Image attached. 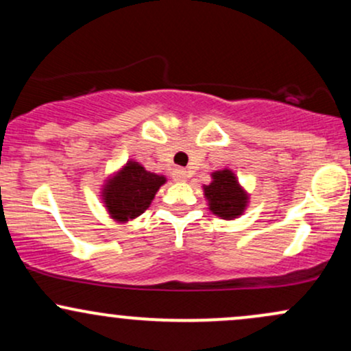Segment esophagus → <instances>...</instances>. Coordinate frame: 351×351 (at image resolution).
Returning <instances> with one entry per match:
<instances>
[{"instance_id": "34e87169", "label": "esophagus", "mask_w": 351, "mask_h": 351, "mask_svg": "<svg viewBox=\"0 0 351 351\" xmlns=\"http://www.w3.org/2000/svg\"><path fill=\"white\" fill-rule=\"evenodd\" d=\"M171 175H173V180H175V181H184L188 178V173H186V170H184V168H175Z\"/></svg>"}]
</instances>
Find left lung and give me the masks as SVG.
Listing matches in <instances>:
<instances>
[{
    "instance_id": "1",
    "label": "left lung",
    "mask_w": 351,
    "mask_h": 351,
    "mask_svg": "<svg viewBox=\"0 0 351 351\" xmlns=\"http://www.w3.org/2000/svg\"><path fill=\"white\" fill-rule=\"evenodd\" d=\"M209 209L223 219H234L243 215L247 196L241 189L234 173L221 170L213 173V183L204 186Z\"/></svg>"
}]
</instances>
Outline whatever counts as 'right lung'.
Wrapping results in <instances>:
<instances>
[{
  "label": "right lung",
  "instance_id": "add662e5",
  "mask_svg": "<svg viewBox=\"0 0 351 351\" xmlns=\"http://www.w3.org/2000/svg\"><path fill=\"white\" fill-rule=\"evenodd\" d=\"M165 181V176L147 171L136 162H128L104 188V203L114 219H134L150 206Z\"/></svg>",
  "mask_w": 351,
  "mask_h": 351
}]
</instances>
